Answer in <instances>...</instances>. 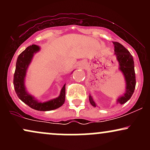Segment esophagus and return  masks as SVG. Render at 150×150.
Here are the masks:
<instances>
[{"mask_svg":"<svg viewBox=\"0 0 150 150\" xmlns=\"http://www.w3.org/2000/svg\"><path fill=\"white\" fill-rule=\"evenodd\" d=\"M81 66H82V67H85L86 66V63H85V62H82V63H81Z\"/></svg>","mask_w":150,"mask_h":150,"instance_id":"obj_1","label":"esophagus"}]
</instances>
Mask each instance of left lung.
Wrapping results in <instances>:
<instances>
[{
    "label": "left lung",
    "instance_id": "obj_1",
    "mask_svg": "<svg viewBox=\"0 0 150 150\" xmlns=\"http://www.w3.org/2000/svg\"><path fill=\"white\" fill-rule=\"evenodd\" d=\"M114 44V55L118 62V69L123 75L125 81V92L123 95L116 99L117 104H123L126 103L132 97L135 88L136 80L133 57L130 52L118 42H113ZM89 100L94 107L97 106L91 94L89 95Z\"/></svg>",
    "mask_w": 150,
    "mask_h": 150
}]
</instances>
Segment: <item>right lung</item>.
I'll return each mask as SVG.
<instances>
[{
    "mask_svg": "<svg viewBox=\"0 0 150 150\" xmlns=\"http://www.w3.org/2000/svg\"><path fill=\"white\" fill-rule=\"evenodd\" d=\"M40 51V46L32 44L19 55L13 79V85L17 95L22 101L33 109L41 111H47L56 109L64 104L65 99V84L62 87L59 96L55 99L40 102L34 96L27 92L25 87V77L27 69L32 61L34 54ZM73 73V72H72Z\"/></svg>",
    "mask_w": 150,
    "mask_h": 150,
    "instance_id": "1",
    "label": "right lung"
}]
</instances>
